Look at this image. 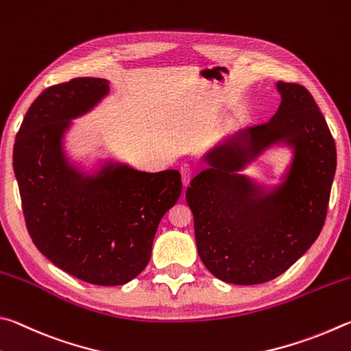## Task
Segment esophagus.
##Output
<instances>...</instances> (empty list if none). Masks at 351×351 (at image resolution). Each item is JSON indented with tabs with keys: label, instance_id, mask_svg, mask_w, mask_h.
<instances>
[{
	"label": "esophagus",
	"instance_id": "obj_1",
	"mask_svg": "<svg viewBox=\"0 0 351 351\" xmlns=\"http://www.w3.org/2000/svg\"><path fill=\"white\" fill-rule=\"evenodd\" d=\"M180 172H182V182H183V186H188V185H189V182H191V179H193V176H194V171H193V168H189L188 165H185V166H182Z\"/></svg>",
	"mask_w": 351,
	"mask_h": 351
}]
</instances>
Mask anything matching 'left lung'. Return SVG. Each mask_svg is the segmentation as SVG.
I'll return each mask as SVG.
<instances>
[{
  "mask_svg": "<svg viewBox=\"0 0 351 351\" xmlns=\"http://www.w3.org/2000/svg\"><path fill=\"white\" fill-rule=\"evenodd\" d=\"M271 119L232 135L204 157L211 168L186 189L202 262L220 280L257 285L285 273L305 254L327 217L336 145L304 86L278 82ZM293 147L285 182L271 192L238 171L269 145Z\"/></svg>",
  "mask_w": 351,
  "mask_h": 351,
  "instance_id": "1",
  "label": "left lung"
}]
</instances>
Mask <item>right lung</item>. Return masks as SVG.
<instances>
[{
  "label": "right lung",
  "instance_id": "obj_1",
  "mask_svg": "<svg viewBox=\"0 0 351 351\" xmlns=\"http://www.w3.org/2000/svg\"><path fill=\"white\" fill-rule=\"evenodd\" d=\"M109 92L104 78H73L43 90L16 134L14 171L26 226L53 265L94 285H123L151 259L157 226L182 194L180 172L106 162L84 174L67 162L71 120Z\"/></svg>",
  "mask_w": 351,
  "mask_h": 351
}]
</instances>
